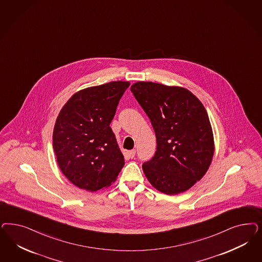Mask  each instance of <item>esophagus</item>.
<instances>
[{"label": "esophagus", "mask_w": 262, "mask_h": 262, "mask_svg": "<svg viewBox=\"0 0 262 262\" xmlns=\"http://www.w3.org/2000/svg\"><path fill=\"white\" fill-rule=\"evenodd\" d=\"M135 149H132V150H129V151L127 152V155H128V157H129V158H131V159L135 157Z\"/></svg>", "instance_id": "1"}]
</instances>
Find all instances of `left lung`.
<instances>
[{
    "instance_id": "1",
    "label": "left lung",
    "mask_w": 262,
    "mask_h": 262,
    "mask_svg": "<svg viewBox=\"0 0 262 262\" xmlns=\"http://www.w3.org/2000/svg\"><path fill=\"white\" fill-rule=\"evenodd\" d=\"M131 92L151 121L156 152L143 164L147 180L167 194L183 193L211 164L214 140L207 112L184 88L138 82Z\"/></svg>"
}]
</instances>
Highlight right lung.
Masks as SVG:
<instances>
[{
  "label": "right lung",
  "instance_id": "obj_1",
  "mask_svg": "<svg viewBox=\"0 0 262 262\" xmlns=\"http://www.w3.org/2000/svg\"><path fill=\"white\" fill-rule=\"evenodd\" d=\"M129 82L115 81L73 94L59 112L53 147L59 169L74 185L94 192L116 181L124 166L110 123Z\"/></svg>",
  "mask_w": 262,
  "mask_h": 262
}]
</instances>
